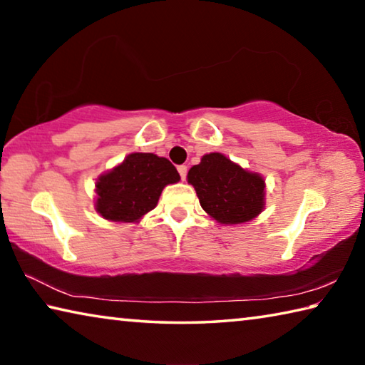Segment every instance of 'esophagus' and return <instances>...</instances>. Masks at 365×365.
<instances>
[{
    "label": "esophagus",
    "mask_w": 365,
    "mask_h": 365,
    "mask_svg": "<svg viewBox=\"0 0 365 365\" xmlns=\"http://www.w3.org/2000/svg\"><path fill=\"white\" fill-rule=\"evenodd\" d=\"M177 170H178V174H180L182 180H185V178H187V170H188L187 165H178Z\"/></svg>",
    "instance_id": "1"
}]
</instances>
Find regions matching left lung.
Masks as SVG:
<instances>
[{
    "instance_id": "1",
    "label": "left lung",
    "mask_w": 365,
    "mask_h": 365,
    "mask_svg": "<svg viewBox=\"0 0 365 365\" xmlns=\"http://www.w3.org/2000/svg\"><path fill=\"white\" fill-rule=\"evenodd\" d=\"M191 183L205 211L220 224H243L262 212L264 178L232 163L220 153H209L188 170Z\"/></svg>"
}]
</instances>
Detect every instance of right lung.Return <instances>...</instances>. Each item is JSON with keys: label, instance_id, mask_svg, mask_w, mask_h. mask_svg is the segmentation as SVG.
Wrapping results in <instances>:
<instances>
[{"label": "right lung", "instance_id": "add662e5", "mask_svg": "<svg viewBox=\"0 0 365 365\" xmlns=\"http://www.w3.org/2000/svg\"><path fill=\"white\" fill-rule=\"evenodd\" d=\"M180 180L169 159L132 153L113 170L98 177L96 212L113 222H138L156 207L165 185Z\"/></svg>", "mask_w": 365, "mask_h": 365}]
</instances>
